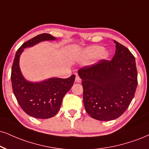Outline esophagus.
Here are the masks:
<instances>
[{"instance_id": "obj_1", "label": "esophagus", "mask_w": 149, "mask_h": 149, "mask_svg": "<svg viewBox=\"0 0 149 149\" xmlns=\"http://www.w3.org/2000/svg\"><path fill=\"white\" fill-rule=\"evenodd\" d=\"M81 81V80L80 77L78 76L77 74H76V77H75V82H77V83H80Z\"/></svg>"}]
</instances>
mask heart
<instances>
[{"label":"heart","mask_w":149,"mask_h":149,"mask_svg":"<svg viewBox=\"0 0 149 149\" xmlns=\"http://www.w3.org/2000/svg\"><path fill=\"white\" fill-rule=\"evenodd\" d=\"M104 49V47L100 45H93L88 47L82 51L79 58L84 62L91 61L97 56L101 59H106L109 56L110 53L108 50Z\"/></svg>","instance_id":"1"}]
</instances>
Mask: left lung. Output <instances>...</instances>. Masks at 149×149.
Returning <instances> with one entry per match:
<instances>
[{
  "mask_svg": "<svg viewBox=\"0 0 149 149\" xmlns=\"http://www.w3.org/2000/svg\"><path fill=\"white\" fill-rule=\"evenodd\" d=\"M114 43L116 51L111 61L102 59L78 71L86 111L100 121L120 117L133 100L137 86L135 57L127 47Z\"/></svg>",
  "mask_w": 149,
  "mask_h": 149,
  "instance_id": "left-lung-1",
  "label": "left lung"
}]
</instances>
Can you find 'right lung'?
<instances>
[{
    "label": "right lung",
    "instance_id": "right-lung-1",
    "mask_svg": "<svg viewBox=\"0 0 149 149\" xmlns=\"http://www.w3.org/2000/svg\"><path fill=\"white\" fill-rule=\"evenodd\" d=\"M56 39L49 34H38L18 48L13 62L11 80L14 94L22 109L35 118L48 119L58 113L64 95L73 86L75 75L67 79L53 77L42 81H30L22 74L19 66L20 56L26 47H32L42 41Z\"/></svg>",
    "mask_w": 149,
    "mask_h": 149
}]
</instances>
